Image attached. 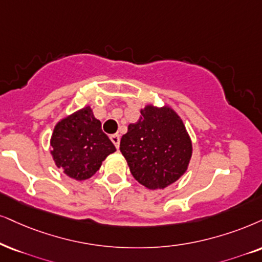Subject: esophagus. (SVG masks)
<instances>
[{
  "label": "esophagus",
  "instance_id": "34e87169",
  "mask_svg": "<svg viewBox=\"0 0 262 262\" xmlns=\"http://www.w3.org/2000/svg\"><path fill=\"white\" fill-rule=\"evenodd\" d=\"M110 139H111L112 144H114L115 146H116V148H118V147H120V141H121V138H120V135H118V134H114V135H111Z\"/></svg>",
  "mask_w": 262,
  "mask_h": 262
}]
</instances>
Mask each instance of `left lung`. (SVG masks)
<instances>
[{
	"label": "left lung",
	"instance_id": "obj_1",
	"mask_svg": "<svg viewBox=\"0 0 262 262\" xmlns=\"http://www.w3.org/2000/svg\"><path fill=\"white\" fill-rule=\"evenodd\" d=\"M137 123L128 125L120 150L130 173L150 190L175 183L187 169L192 155L186 128L170 107L147 105Z\"/></svg>",
	"mask_w": 262,
	"mask_h": 262
}]
</instances>
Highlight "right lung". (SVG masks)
Listing matches in <instances>:
<instances>
[{
    "instance_id": "1",
    "label": "right lung",
    "mask_w": 262,
    "mask_h": 262,
    "mask_svg": "<svg viewBox=\"0 0 262 262\" xmlns=\"http://www.w3.org/2000/svg\"><path fill=\"white\" fill-rule=\"evenodd\" d=\"M51 145L57 167L76 180L94 175L102 161L116 151L89 106L59 122L52 134Z\"/></svg>"
}]
</instances>
